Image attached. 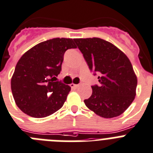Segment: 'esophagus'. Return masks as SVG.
<instances>
[{
    "label": "esophagus",
    "mask_w": 153,
    "mask_h": 153,
    "mask_svg": "<svg viewBox=\"0 0 153 153\" xmlns=\"http://www.w3.org/2000/svg\"><path fill=\"white\" fill-rule=\"evenodd\" d=\"M70 87H71L72 88H74V89H76V88H77V87H79V84H74V83H71V84H70Z\"/></svg>",
    "instance_id": "1"
}]
</instances>
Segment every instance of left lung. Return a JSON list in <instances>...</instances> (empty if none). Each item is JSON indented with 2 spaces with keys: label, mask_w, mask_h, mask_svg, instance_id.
<instances>
[{
  "label": "left lung",
  "mask_w": 153,
  "mask_h": 153,
  "mask_svg": "<svg viewBox=\"0 0 153 153\" xmlns=\"http://www.w3.org/2000/svg\"><path fill=\"white\" fill-rule=\"evenodd\" d=\"M74 40L90 70L99 75L100 84L91 87L92 94L84 100L86 106L104 118L121 115L136 95L137 76L129 59L115 45L104 39Z\"/></svg>",
  "instance_id": "left-lung-1"
}]
</instances>
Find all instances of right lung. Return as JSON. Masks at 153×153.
<instances>
[{
	"mask_svg": "<svg viewBox=\"0 0 153 153\" xmlns=\"http://www.w3.org/2000/svg\"><path fill=\"white\" fill-rule=\"evenodd\" d=\"M76 48L74 39L56 38L39 43L21 57L11 87L17 106L25 114L41 118L62 108L71 87L54 79L61 71L65 52Z\"/></svg>",
	"mask_w": 153,
	"mask_h": 153,
	"instance_id": "1",
	"label": "right lung"
}]
</instances>
